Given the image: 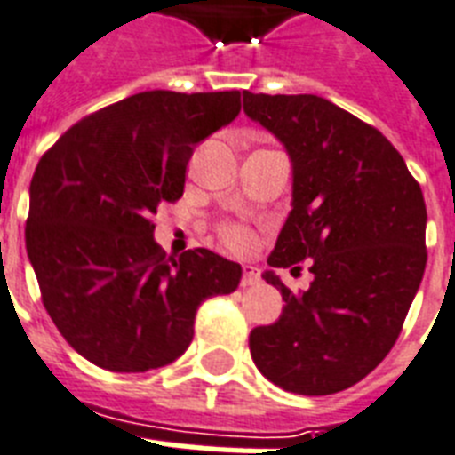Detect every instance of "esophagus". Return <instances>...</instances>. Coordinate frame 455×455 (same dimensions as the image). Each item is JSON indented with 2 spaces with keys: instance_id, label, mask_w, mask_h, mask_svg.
<instances>
[{
  "instance_id": "1",
  "label": "esophagus",
  "mask_w": 455,
  "mask_h": 455,
  "mask_svg": "<svg viewBox=\"0 0 455 455\" xmlns=\"http://www.w3.org/2000/svg\"><path fill=\"white\" fill-rule=\"evenodd\" d=\"M259 280H261L259 268H254V266H243V278H240V285L252 287V285H257Z\"/></svg>"
}]
</instances>
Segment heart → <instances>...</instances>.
Listing matches in <instances>:
<instances>
[{"instance_id": "heart-1", "label": "heart", "mask_w": 455, "mask_h": 455, "mask_svg": "<svg viewBox=\"0 0 455 455\" xmlns=\"http://www.w3.org/2000/svg\"><path fill=\"white\" fill-rule=\"evenodd\" d=\"M224 240H227V245L231 250H235V252H245L252 245V234L240 227H227L224 228Z\"/></svg>"}]
</instances>
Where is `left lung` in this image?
<instances>
[{"label": "left lung", "instance_id": "8db88e82", "mask_svg": "<svg viewBox=\"0 0 455 455\" xmlns=\"http://www.w3.org/2000/svg\"><path fill=\"white\" fill-rule=\"evenodd\" d=\"M243 109L283 142L291 161V210L268 257L273 268L311 261L285 306L254 327L250 353L283 390L331 395L355 386L397 341L426 271V201L386 135L317 95L243 93Z\"/></svg>", "mask_w": 455, "mask_h": 455}]
</instances>
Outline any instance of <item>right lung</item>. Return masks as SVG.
Listing matches in <instances>:
<instances>
[{
	"instance_id": "obj_1",
	"label": "right lung",
	"mask_w": 455,
	"mask_h": 455,
	"mask_svg": "<svg viewBox=\"0 0 455 455\" xmlns=\"http://www.w3.org/2000/svg\"><path fill=\"white\" fill-rule=\"evenodd\" d=\"M240 114V91H144L72 125L29 182L25 227L42 301L65 341L121 374L175 362L198 306L238 287L243 268L205 247L177 259L151 215L184 194L203 140Z\"/></svg>"
}]
</instances>
